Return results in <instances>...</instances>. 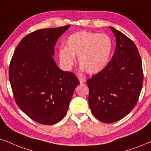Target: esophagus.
<instances>
[{
  "label": "esophagus",
  "instance_id": "obj_1",
  "mask_svg": "<svg viewBox=\"0 0 151 151\" xmlns=\"http://www.w3.org/2000/svg\"><path fill=\"white\" fill-rule=\"evenodd\" d=\"M78 79H79L80 83H84V82H86V79H85V78H82V77H81V76H80V77H78Z\"/></svg>",
  "mask_w": 151,
  "mask_h": 151
}]
</instances>
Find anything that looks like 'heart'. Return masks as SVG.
Returning a JSON list of instances; mask_svg holds the SVG:
<instances>
[{
    "mask_svg": "<svg viewBox=\"0 0 151 151\" xmlns=\"http://www.w3.org/2000/svg\"><path fill=\"white\" fill-rule=\"evenodd\" d=\"M113 48V41L107 34L77 32L71 34L66 47L59 50L60 62L66 70H70L75 65L76 55L82 69L88 73H97L108 64Z\"/></svg>",
    "mask_w": 151,
    "mask_h": 151,
    "instance_id": "heart-1",
    "label": "heart"
}]
</instances>
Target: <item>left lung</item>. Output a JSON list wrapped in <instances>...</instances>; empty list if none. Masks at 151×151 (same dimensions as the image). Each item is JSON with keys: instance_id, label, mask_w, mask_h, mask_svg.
<instances>
[{"instance_id": "8db88e82", "label": "left lung", "mask_w": 151, "mask_h": 151, "mask_svg": "<svg viewBox=\"0 0 151 151\" xmlns=\"http://www.w3.org/2000/svg\"><path fill=\"white\" fill-rule=\"evenodd\" d=\"M109 28L116 37L112 60L86 81L91 113L104 123L118 121L133 110L144 80L141 57L135 43L123 33Z\"/></svg>"}]
</instances>
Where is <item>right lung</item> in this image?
Here are the masks:
<instances>
[{
  "mask_svg": "<svg viewBox=\"0 0 151 151\" xmlns=\"http://www.w3.org/2000/svg\"><path fill=\"white\" fill-rule=\"evenodd\" d=\"M69 27L42 29L27 34L10 62L9 81L16 104L41 124H54L65 116L80 84L75 74L60 69L52 57L58 39Z\"/></svg>",
  "mask_w": 151,
  "mask_h": 151,
  "instance_id": "obj_1",
  "label": "right lung"
}]
</instances>
